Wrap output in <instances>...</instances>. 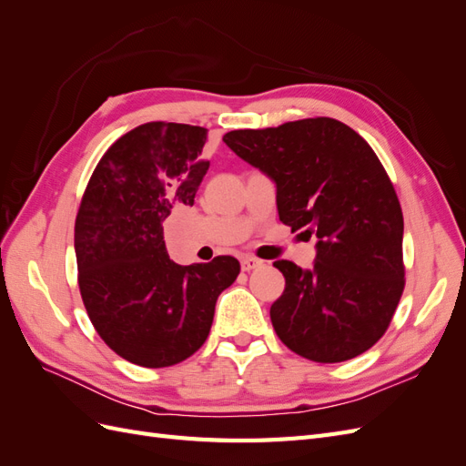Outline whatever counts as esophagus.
Here are the masks:
<instances>
[{
  "label": "esophagus",
  "mask_w": 466,
  "mask_h": 466,
  "mask_svg": "<svg viewBox=\"0 0 466 466\" xmlns=\"http://www.w3.org/2000/svg\"><path fill=\"white\" fill-rule=\"evenodd\" d=\"M262 266V260L255 258V257H243L241 258V268L245 272H250V270H257V268Z\"/></svg>",
  "instance_id": "esophagus-1"
}]
</instances>
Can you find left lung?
Instances as JSON below:
<instances>
[{
	"mask_svg": "<svg viewBox=\"0 0 466 466\" xmlns=\"http://www.w3.org/2000/svg\"><path fill=\"white\" fill-rule=\"evenodd\" d=\"M223 142L276 182L279 221L317 237L313 270L274 262L286 278L270 307L279 340L319 363L368 351L404 289L402 209L371 146L327 116L233 130Z\"/></svg>",
	"mask_w": 466,
	"mask_h": 466,
	"instance_id": "8db88e82",
	"label": "left lung"
}]
</instances>
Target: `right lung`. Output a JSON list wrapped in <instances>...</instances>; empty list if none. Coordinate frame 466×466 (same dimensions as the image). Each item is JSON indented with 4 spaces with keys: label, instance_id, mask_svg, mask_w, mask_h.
<instances>
[{
    "label": "right lung",
    "instance_id": "add662e5",
    "mask_svg": "<svg viewBox=\"0 0 466 466\" xmlns=\"http://www.w3.org/2000/svg\"><path fill=\"white\" fill-rule=\"evenodd\" d=\"M202 126L147 122L96 163L76 218L77 284L105 344L142 368H168L198 351L219 293L241 272L233 257L180 266L163 221L194 206L208 173Z\"/></svg>",
    "mask_w": 466,
    "mask_h": 466
}]
</instances>
